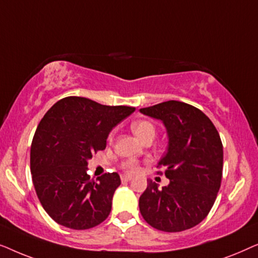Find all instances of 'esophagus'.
I'll return each instance as SVG.
<instances>
[{
  "label": "esophagus",
  "mask_w": 258,
  "mask_h": 258,
  "mask_svg": "<svg viewBox=\"0 0 258 258\" xmlns=\"http://www.w3.org/2000/svg\"><path fill=\"white\" fill-rule=\"evenodd\" d=\"M121 181L122 182H129V181H132V177H130V176H128V175H121Z\"/></svg>",
  "instance_id": "esophagus-1"
}]
</instances>
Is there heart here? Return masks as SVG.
<instances>
[{"mask_svg": "<svg viewBox=\"0 0 258 258\" xmlns=\"http://www.w3.org/2000/svg\"><path fill=\"white\" fill-rule=\"evenodd\" d=\"M132 130L137 136V139L142 142H146L147 140H153L156 135V126L146 119L134 122L132 124ZM112 139H114V133L109 135V141H112ZM123 169L129 174H135L140 171V163L135 160H128L123 163Z\"/></svg>", "mask_w": 258, "mask_h": 258, "instance_id": "obj_1", "label": "heart"}]
</instances>
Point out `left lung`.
I'll return each mask as SVG.
<instances>
[{"label":"left lung","mask_w":258,"mask_h":258,"mask_svg":"<svg viewBox=\"0 0 258 258\" xmlns=\"http://www.w3.org/2000/svg\"><path fill=\"white\" fill-rule=\"evenodd\" d=\"M140 111L161 119L167 128L168 151L158 163L168 186L153 181L140 197L144 221L157 230L178 232L201 223L213 208L223 171V146L214 123L200 109L167 101ZM162 175V171H157Z\"/></svg>","instance_id":"left-lung-1"}]
</instances>
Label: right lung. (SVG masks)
Segmentation results:
<instances>
[{
	"label": "right lung",
	"instance_id": "1",
	"mask_svg": "<svg viewBox=\"0 0 258 258\" xmlns=\"http://www.w3.org/2000/svg\"><path fill=\"white\" fill-rule=\"evenodd\" d=\"M134 111L68 96L41 119L31 142L30 171L38 200L56 223L86 230L109 216L119 175L108 172L94 181L87 174L88 160L105 149L110 130Z\"/></svg>",
	"mask_w": 258,
	"mask_h": 258
}]
</instances>
